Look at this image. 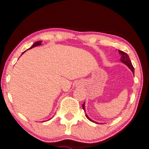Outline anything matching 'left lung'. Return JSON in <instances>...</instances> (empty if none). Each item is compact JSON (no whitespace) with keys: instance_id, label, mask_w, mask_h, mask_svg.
Listing matches in <instances>:
<instances>
[{"instance_id":"1","label":"left lung","mask_w":149,"mask_h":149,"mask_svg":"<svg viewBox=\"0 0 149 149\" xmlns=\"http://www.w3.org/2000/svg\"><path fill=\"white\" fill-rule=\"evenodd\" d=\"M119 54L121 55V59H120L121 62H123V64H125L127 66H128V68H129L130 70H132V72H133V74H134V68L133 65H132V64L131 61H130V58H129V56H128V55L126 54V53L122 52V51H120V50H119ZM82 107H83V109L84 110V111H85V103L83 104ZM85 116H86V117L89 120V121L95 122V121H92V120H91L90 118H89L88 116L87 115V114H86V115H85ZM95 123H96V122H95Z\"/></svg>"}]
</instances>
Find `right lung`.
I'll return each instance as SVG.
<instances>
[{"mask_svg":"<svg viewBox=\"0 0 149 149\" xmlns=\"http://www.w3.org/2000/svg\"><path fill=\"white\" fill-rule=\"evenodd\" d=\"M41 42H42V41H41V40H40V41H37V42H34V43L33 44V45H32V47H30V48H29V49H32V48H33V47H36V46H38V45H41ZM25 52H26V51H25ZM24 52L23 53H22V54H24V52Z\"/></svg>","mask_w":149,"mask_h":149,"instance_id":"obj_1","label":"right lung"}]
</instances>
